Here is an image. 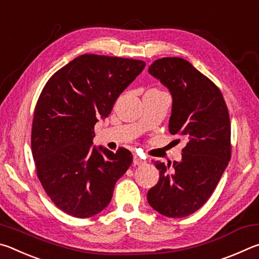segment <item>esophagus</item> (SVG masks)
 I'll return each instance as SVG.
<instances>
[{"label":"esophagus","instance_id":"esophagus-1","mask_svg":"<svg viewBox=\"0 0 259 259\" xmlns=\"http://www.w3.org/2000/svg\"><path fill=\"white\" fill-rule=\"evenodd\" d=\"M134 163H135L136 165H142V164H144V163H146V161L143 160L142 157L138 156V155H135V156H134Z\"/></svg>","mask_w":259,"mask_h":259}]
</instances>
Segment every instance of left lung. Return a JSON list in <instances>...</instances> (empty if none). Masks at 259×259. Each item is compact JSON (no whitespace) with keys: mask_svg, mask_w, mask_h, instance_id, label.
<instances>
[{"mask_svg":"<svg viewBox=\"0 0 259 259\" xmlns=\"http://www.w3.org/2000/svg\"><path fill=\"white\" fill-rule=\"evenodd\" d=\"M148 73L172 97L169 131L187 139L182 161H155L160 179L147 193L151 207L181 218L207 202L231 159V122L224 97L212 81L178 57L157 59Z\"/></svg>","mask_w":259,"mask_h":259,"instance_id":"8db88e82","label":"left lung"}]
</instances>
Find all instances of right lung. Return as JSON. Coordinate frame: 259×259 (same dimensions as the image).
<instances>
[{"label": "right lung", "instance_id": "1", "mask_svg": "<svg viewBox=\"0 0 259 259\" xmlns=\"http://www.w3.org/2000/svg\"><path fill=\"white\" fill-rule=\"evenodd\" d=\"M145 61L82 55L52 75L34 111L32 153L37 177L64 212L89 218L111 202L133 154L93 146L95 124L106 119Z\"/></svg>", "mask_w": 259, "mask_h": 259}]
</instances>
